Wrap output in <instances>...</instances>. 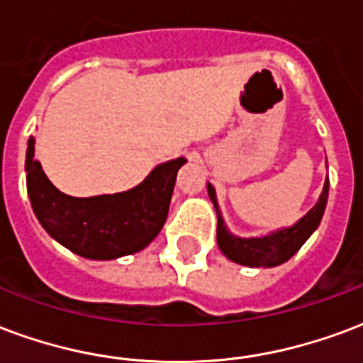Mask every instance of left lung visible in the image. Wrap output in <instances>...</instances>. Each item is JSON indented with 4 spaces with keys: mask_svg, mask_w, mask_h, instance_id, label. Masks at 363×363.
I'll return each instance as SVG.
<instances>
[{
    "mask_svg": "<svg viewBox=\"0 0 363 363\" xmlns=\"http://www.w3.org/2000/svg\"><path fill=\"white\" fill-rule=\"evenodd\" d=\"M208 194L216 208L217 244L223 254L229 257L230 262L246 265V267H275V265L289 262L298 250L302 248V244L313 235V230L319 227L321 217L325 213V206H327V198H329V177L325 179L323 192L319 196L318 203L302 219H298L292 227L277 229L264 236H250V238L233 235L227 229L219 203H217L216 189L209 182Z\"/></svg>",
    "mask_w": 363,
    "mask_h": 363,
    "instance_id": "obj_1",
    "label": "left lung"
}]
</instances>
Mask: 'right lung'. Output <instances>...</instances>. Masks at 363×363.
Masks as SVG:
<instances>
[{"instance_id": "1", "label": "right lung", "mask_w": 363, "mask_h": 363, "mask_svg": "<svg viewBox=\"0 0 363 363\" xmlns=\"http://www.w3.org/2000/svg\"><path fill=\"white\" fill-rule=\"evenodd\" d=\"M34 144L30 136L24 163L26 189L40 225L59 244L88 259H117L140 252L160 235L184 157L160 163L127 192L74 198L45 177L34 160Z\"/></svg>"}]
</instances>
